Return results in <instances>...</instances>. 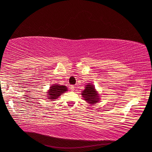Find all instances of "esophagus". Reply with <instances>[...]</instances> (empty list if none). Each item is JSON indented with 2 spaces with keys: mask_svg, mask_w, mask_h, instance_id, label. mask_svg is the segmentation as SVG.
I'll list each match as a JSON object with an SVG mask.
<instances>
[{
  "mask_svg": "<svg viewBox=\"0 0 152 152\" xmlns=\"http://www.w3.org/2000/svg\"><path fill=\"white\" fill-rule=\"evenodd\" d=\"M70 89H71V91H75V87H74L73 86H71V87H70Z\"/></svg>",
  "mask_w": 152,
  "mask_h": 152,
  "instance_id": "1",
  "label": "esophagus"
}]
</instances>
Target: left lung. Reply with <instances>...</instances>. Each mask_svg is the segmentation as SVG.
<instances>
[{"label": "left lung", "mask_w": 152, "mask_h": 152, "mask_svg": "<svg viewBox=\"0 0 152 152\" xmlns=\"http://www.w3.org/2000/svg\"><path fill=\"white\" fill-rule=\"evenodd\" d=\"M81 95L83 97V99L89 104L95 105L99 102L100 95L95 88V86L92 83H87L85 87V89L81 91Z\"/></svg>", "instance_id": "obj_1"}]
</instances>
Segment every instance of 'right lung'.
<instances>
[{
  "label": "right lung",
  "instance_id": "obj_1",
  "mask_svg": "<svg viewBox=\"0 0 152 152\" xmlns=\"http://www.w3.org/2000/svg\"><path fill=\"white\" fill-rule=\"evenodd\" d=\"M49 89L47 90V99L51 101H55L58 97H60L61 94L68 91L67 87L65 86H61L59 84H54L50 86Z\"/></svg>",
  "mask_w": 152,
  "mask_h": 152
}]
</instances>
